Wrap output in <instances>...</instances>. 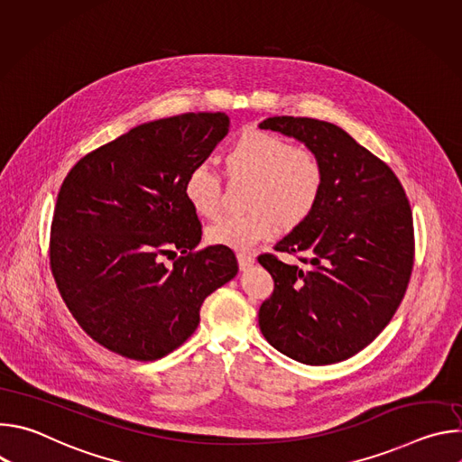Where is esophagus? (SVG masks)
Wrapping results in <instances>:
<instances>
[{
  "label": "esophagus",
  "instance_id": "1",
  "mask_svg": "<svg viewBox=\"0 0 462 462\" xmlns=\"http://www.w3.org/2000/svg\"><path fill=\"white\" fill-rule=\"evenodd\" d=\"M237 263H239V269L241 271H246L254 265V255L252 254H245V252H239L237 254Z\"/></svg>",
  "mask_w": 462,
  "mask_h": 462
}]
</instances>
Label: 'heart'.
<instances>
[{"instance_id":"b5f03b06","label":"heart","mask_w":462,"mask_h":462,"mask_svg":"<svg viewBox=\"0 0 462 462\" xmlns=\"http://www.w3.org/2000/svg\"><path fill=\"white\" fill-rule=\"evenodd\" d=\"M223 166L228 180L248 182L245 214L223 216L207 228L217 246L246 250L310 219L325 189V166L316 152L294 146L282 135L250 129L226 150ZM188 207L199 217H214L221 205V179L207 164L193 166L182 182Z\"/></svg>"}]
</instances>
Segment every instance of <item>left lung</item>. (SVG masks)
<instances>
[{"label":"left lung","mask_w":462,"mask_h":462,"mask_svg":"<svg viewBox=\"0 0 462 462\" xmlns=\"http://www.w3.org/2000/svg\"><path fill=\"white\" fill-rule=\"evenodd\" d=\"M280 131L316 152L325 189L307 223L261 254L274 291L259 307V328L280 353L307 365L351 358L397 312L413 271L411 207L393 170L331 122L273 116Z\"/></svg>","instance_id":"obj_1"}]
</instances>
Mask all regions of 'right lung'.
Listing matches in <instances>:
<instances>
[{"mask_svg":"<svg viewBox=\"0 0 462 462\" xmlns=\"http://www.w3.org/2000/svg\"><path fill=\"white\" fill-rule=\"evenodd\" d=\"M228 124L225 113L141 124L63 179L51 273L79 325L111 353L166 356L195 333L207 296L237 274L228 246L197 248L201 221L182 193L186 173L208 159Z\"/></svg>","mask_w":462,"mask_h":462,"instance_id":"1","label":"right lung"}]
</instances>
